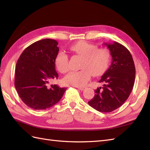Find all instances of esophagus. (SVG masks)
Here are the masks:
<instances>
[{"mask_svg":"<svg viewBox=\"0 0 150 150\" xmlns=\"http://www.w3.org/2000/svg\"><path fill=\"white\" fill-rule=\"evenodd\" d=\"M79 90H80L81 91H83L84 90V87H77Z\"/></svg>","mask_w":150,"mask_h":150,"instance_id":"obj_1","label":"esophagus"}]
</instances>
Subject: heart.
Listing matches in <instances>:
<instances>
[{
	"mask_svg": "<svg viewBox=\"0 0 150 150\" xmlns=\"http://www.w3.org/2000/svg\"><path fill=\"white\" fill-rule=\"evenodd\" d=\"M70 50L83 57V60L81 64L82 69L71 71L64 79L66 84L77 87L84 86L90 79L91 74L100 75L110 65L111 55L107 48H98L95 44L79 41L73 44ZM55 64L60 73L68 72L69 69L68 55L63 52H59L56 57Z\"/></svg>",
	"mask_w": 150,
	"mask_h": 150,
	"instance_id": "obj_1",
	"label": "heart"
}]
</instances>
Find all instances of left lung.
<instances>
[{
    "instance_id": "8db88e82",
    "label": "left lung",
    "mask_w": 150,
    "mask_h": 150,
    "mask_svg": "<svg viewBox=\"0 0 150 150\" xmlns=\"http://www.w3.org/2000/svg\"><path fill=\"white\" fill-rule=\"evenodd\" d=\"M112 57L111 64L102 76L103 87L95 90V97L88 104L100 112L108 113L120 107L133 90L135 67L131 53L122 44L106 43Z\"/></svg>"
}]
</instances>
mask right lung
<instances>
[{
    "instance_id": "add662e5",
    "label": "right lung",
    "mask_w": 150,
    "mask_h": 150,
    "mask_svg": "<svg viewBox=\"0 0 150 150\" xmlns=\"http://www.w3.org/2000/svg\"><path fill=\"white\" fill-rule=\"evenodd\" d=\"M58 42L46 39L31 44L22 53L15 67V86L19 97L34 110H45L61 99L66 88L50 82L57 79L55 59Z\"/></svg>"
}]
</instances>
